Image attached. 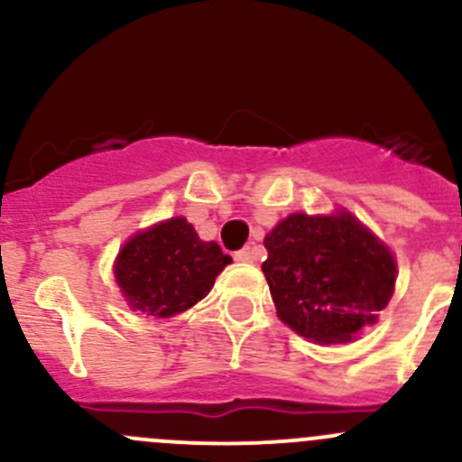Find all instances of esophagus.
<instances>
[{"label": "esophagus", "instance_id": "obj_1", "mask_svg": "<svg viewBox=\"0 0 462 462\" xmlns=\"http://www.w3.org/2000/svg\"><path fill=\"white\" fill-rule=\"evenodd\" d=\"M235 259H236V261H244V263H248V261H254V250L250 248V245H245V248L236 250Z\"/></svg>", "mask_w": 462, "mask_h": 462}]
</instances>
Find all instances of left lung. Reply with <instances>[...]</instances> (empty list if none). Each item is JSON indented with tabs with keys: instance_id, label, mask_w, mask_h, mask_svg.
<instances>
[{
	"instance_id": "8db88e82",
	"label": "left lung",
	"mask_w": 462,
	"mask_h": 462,
	"mask_svg": "<svg viewBox=\"0 0 462 462\" xmlns=\"http://www.w3.org/2000/svg\"><path fill=\"white\" fill-rule=\"evenodd\" d=\"M277 315L315 342H346L389 304L395 261L348 212L291 214L263 239Z\"/></svg>"
}]
</instances>
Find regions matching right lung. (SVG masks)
<instances>
[{
    "mask_svg": "<svg viewBox=\"0 0 462 462\" xmlns=\"http://www.w3.org/2000/svg\"><path fill=\"white\" fill-rule=\"evenodd\" d=\"M230 261L218 244L201 241L185 218L176 217L125 244L116 279L134 310L171 318L201 301Z\"/></svg>",
    "mask_w": 462,
    "mask_h": 462,
    "instance_id": "add662e5",
    "label": "right lung"
}]
</instances>
